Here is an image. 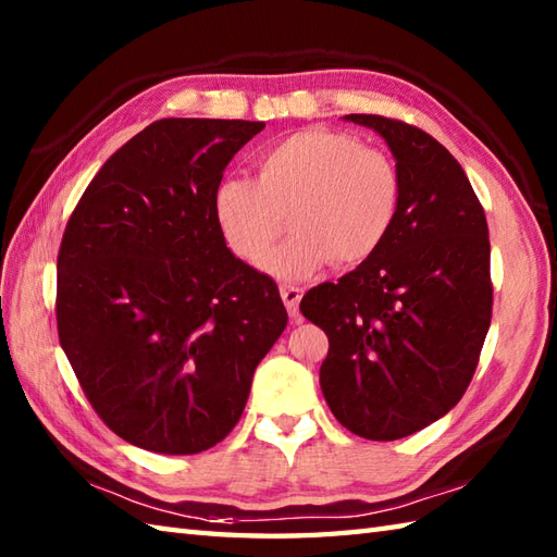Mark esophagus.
<instances>
[{
    "mask_svg": "<svg viewBox=\"0 0 557 557\" xmlns=\"http://www.w3.org/2000/svg\"><path fill=\"white\" fill-rule=\"evenodd\" d=\"M280 294H282V301H285L287 311L292 318H299V301L304 297V292L299 287H292V285H282L280 287Z\"/></svg>",
    "mask_w": 557,
    "mask_h": 557,
    "instance_id": "esophagus-1",
    "label": "esophagus"
}]
</instances>
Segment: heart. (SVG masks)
Returning a JSON list of instances; mask_svg holds the SVG:
<instances>
[{
  "label": "heart",
  "instance_id": "1",
  "mask_svg": "<svg viewBox=\"0 0 557 557\" xmlns=\"http://www.w3.org/2000/svg\"><path fill=\"white\" fill-rule=\"evenodd\" d=\"M401 180L385 150L330 128H304L256 160V182L224 180L212 215L230 251L258 265L289 222L292 239L265 260L277 280H306L330 260L373 258L395 227Z\"/></svg>",
  "mask_w": 557,
  "mask_h": 557
}]
</instances>
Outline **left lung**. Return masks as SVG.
<instances>
[{"instance_id": "obj_1", "label": "left lung", "mask_w": 557, "mask_h": 557, "mask_svg": "<svg viewBox=\"0 0 557 557\" xmlns=\"http://www.w3.org/2000/svg\"><path fill=\"white\" fill-rule=\"evenodd\" d=\"M381 136L401 180L395 227L373 258L306 292L325 330L330 411L369 441L431 425L465 395L491 327L488 224L465 170L433 136L377 114H347Z\"/></svg>"}]
</instances>
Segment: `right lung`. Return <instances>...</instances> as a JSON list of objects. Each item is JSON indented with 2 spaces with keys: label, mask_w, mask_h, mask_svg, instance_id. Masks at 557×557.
I'll return each mask as SVG.
<instances>
[{
  "label": "right lung",
  "mask_w": 557,
  "mask_h": 557,
  "mask_svg": "<svg viewBox=\"0 0 557 557\" xmlns=\"http://www.w3.org/2000/svg\"><path fill=\"white\" fill-rule=\"evenodd\" d=\"M265 128L160 120L102 164L57 258V330L98 417L126 443L196 455L242 419L287 327L277 285L236 258L212 215L234 152Z\"/></svg>",
  "instance_id": "obj_1"
}]
</instances>
